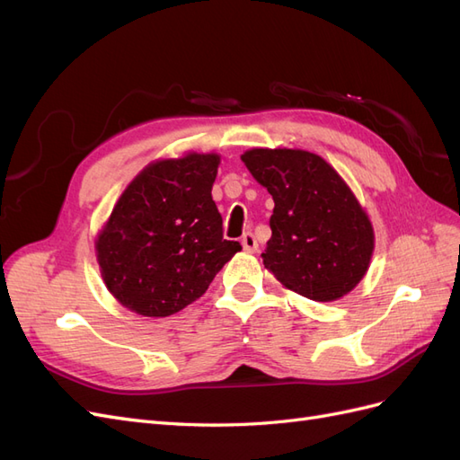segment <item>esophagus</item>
Masks as SVG:
<instances>
[{"mask_svg":"<svg viewBox=\"0 0 460 460\" xmlns=\"http://www.w3.org/2000/svg\"><path fill=\"white\" fill-rule=\"evenodd\" d=\"M242 247H243V252H247V253H255L257 249H259V243H257L255 235H253L252 232L243 234V238H242Z\"/></svg>","mask_w":460,"mask_h":460,"instance_id":"1","label":"esophagus"}]
</instances>
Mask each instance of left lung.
Here are the masks:
<instances>
[{
  "label": "left lung",
  "mask_w": 460,
  "mask_h": 460,
  "mask_svg": "<svg viewBox=\"0 0 460 460\" xmlns=\"http://www.w3.org/2000/svg\"><path fill=\"white\" fill-rule=\"evenodd\" d=\"M247 171L274 199L264 269L296 294L336 301L363 280L374 230L343 178L303 149H249Z\"/></svg>",
  "instance_id": "obj_1"
}]
</instances>
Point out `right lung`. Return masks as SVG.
<instances>
[{
    "mask_svg": "<svg viewBox=\"0 0 460 460\" xmlns=\"http://www.w3.org/2000/svg\"><path fill=\"white\" fill-rule=\"evenodd\" d=\"M218 163L215 153L151 163L119 198L95 253L107 289L127 309L182 311L242 249L222 235L211 196Z\"/></svg>",
    "mask_w": 460,
    "mask_h": 460,
    "instance_id": "1",
    "label": "right lung"
}]
</instances>
